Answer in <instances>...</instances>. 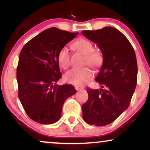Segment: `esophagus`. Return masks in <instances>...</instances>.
I'll return each mask as SVG.
<instances>
[{
	"mask_svg": "<svg viewBox=\"0 0 150 150\" xmlns=\"http://www.w3.org/2000/svg\"><path fill=\"white\" fill-rule=\"evenodd\" d=\"M82 89H83V88L78 87V86H75V89L76 90V91H80V90H81Z\"/></svg>",
	"mask_w": 150,
	"mask_h": 150,
	"instance_id": "1",
	"label": "esophagus"
}]
</instances>
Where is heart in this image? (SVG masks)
<instances>
[{
  "mask_svg": "<svg viewBox=\"0 0 150 150\" xmlns=\"http://www.w3.org/2000/svg\"><path fill=\"white\" fill-rule=\"evenodd\" d=\"M76 50L85 55V64L90 66L98 67L102 62V56L98 52L93 51V45L91 42L85 39H79L73 44ZM57 61L63 69H66L70 65V54L67 47H63L57 54ZM93 76V73L89 67L73 68L67 71L64 76L65 81L76 86H82L88 83Z\"/></svg>",
  "mask_w": 150,
  "mask_h": 150,
  "instance_id": "b5f03b06",
  "label": "heart"
}]
</instances>
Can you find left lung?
Here are the masks:
<instances>
[{
	"label": "left lung",
	"instance_id": "1",
	"mask_svg": "<svg viewBox=\"0 0 150 150\" xmlns=\"http://www.w3.org/2000/svg\"><path fill=\"white\" fill-rule=\"evenodd\" d=\"M82 33L98 44L103 57L95 79L101 89H87L88 100L82 105L83 117L89 124L104 126L114 122L130 105L137 82L136 55L128 39L115 28L106 26Z\"/></svg>",
	"mask_w": 150,
	"mask_h": 150
}]
</instances>
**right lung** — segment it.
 Returning a JSON list of instances; mask_svg holds the SVG:
<instances>
[{
	"mask_svg": "<svg viewBox=\"0 0 150 150\" xmlns=\"http://www.w3.org/2000/svg\"><path fill=\"white\" fill-rule=\"evenodd\" d=\"M52 27L24 45L17 67L18 97L28 116L35 122L50 124L61 117L63 103L74 95L72 85H57L61 74L57 61L59 50L76 36Z\"/></svg>",
	"mask_w": 150,
	"mask_h": 150,
	"instance_id": "add662e5",
	"label": "right lung"
}]
</instances>
